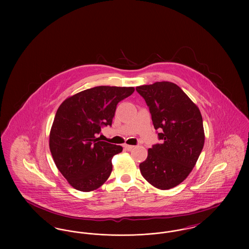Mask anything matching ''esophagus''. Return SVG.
<instances>
[{
  "instance_id": "obj_1",
  "label": "esophagus",
  "mask_w": 249,
  "mask_h": 249,
  "mask_svg": "<svg viewBox=\"0 0 249 249\" xmlns=\"http://www.w3.org/2000/svg\"><path fill=\"white\" fill-rule=\"evenodd\" d=\"M123 146H124V148H125L126 150H128V151H130V150H131V149L134 147V145H130V144H124Z\"/></svg>"
}]
</instances>
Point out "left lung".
Returning a JSON list of instances; mask_svg holds the SVG:
<instances>
[{"label":"left lung","mask_w":249,"mask_h":249,"mask_svg":"<svg viewBox=\"0 0 249 249\" xmlns=\"http://www.w3.org/2000/svg\"><path fill=\"white\" fill-rule=\"evenodd\" d=\"M136 90L149 108L161 141L148 149L146 160L139 165L141 174L157 189H173L188 178L202 150L201 112L177 84L156 82Z\"/></svg>","instance_id":"8db88e82"}]
</instances>
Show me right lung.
I'll return each mask as SVG.
<instances>
[{"label":"right lung","instance_id":"add662e5","mask_svg":"<svg viewBox=\"0 0 249 249\" xmlns=\"http://www.w3.org/2000/svg\"><path fill=\"white\" fill-rule=\"evenodd\" d=\"M133 87L99 86L67 98L59 106L49 134V148L61 175L75 190L100 188L111 175L112 158L122 146L96 137L111 126L117 106Z\"/></svg>","mask_w":249,"mask_h":249}]
</instances>
